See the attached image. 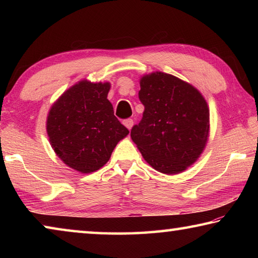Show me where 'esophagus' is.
<instances>
[{
	"label": "esophagus",
	"mask_w": 258,
	"mask_h": 258,
	"mask_svg": "<svg viewBox=\"0 0 258 258\" xmlns=\"http://www.w3.org/2000/svg\"><path fill=\"white\" fill-rule=\"evenodd\" d=\"M133 119H131V118H128V119H125V120H123V124L126 126V127H127L128 130H131L132 128V126H133Z\"/></svg>",
	"instance_id": "esophagus-1"
}]
</instances>
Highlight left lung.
I'll return each mask as SVG.
<instances>
[{"mask_svg":"<svg viewBox=\"0 0 258 258\" xmlns=\"http://www.w3.org/2000/svg\"><path fill=\"white\" fill-rule=\"evenodd\" d=\"M143 117L131 138L152 168L184 172L203 154L209 137V108L199 90L163 72L140 78Z\"/></svg>","mask_w":258,"mask_h":258,"instance_id":"8db88e82","label":"left lung"}]
</instances>
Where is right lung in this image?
<instances>
[{
    "mask_svg": "<svg viewBox=\"0 0 258 258\" xmlns=\"http://www.w3.org/2000/svg\"><path fill=\"white\" fill-rule=\"evenodd\" d=\"M109 90V82L82 80L64 91L47 113L52 149L77 172L89 174L101 168L130 133L113 115Z\"/></svg>",
    "mask_w": 258,
    "mask_h": 258,
    "instance_id": "add662e5",
    "label": "right lung"
}]
</instances>
